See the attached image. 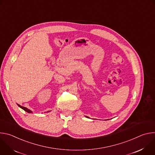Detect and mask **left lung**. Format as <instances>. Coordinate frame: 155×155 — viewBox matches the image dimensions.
Segmentation results:
<instances>
[{"label":"left lung","mask_w":155,"mask_h":155,"mask_svg":"<svg viewBox=\"0 0 155 155\" xmlns=\"http://www.w3.org/2000/svg\"><path fill=\"white\" fill-rule=\"evenodd\" d=\"M86 118H89V117H86Z\"/></svg>","instance_id":"obj_1"}]
</instances>
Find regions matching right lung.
I'll list each match as a JSON object with an SVG mask.
<instances>
[{"mask_svg": "<svg viewBox=\"0 0 155 155\" xmlns=\"http://www.w3.org/2000/svg\"><path fill=\"white\" fill-rule=\"evenodd\" d=\"M17 105H18V107H19L21 108H22V109H23L25 111H26V112H27L28 113H29V114H32V111H31V110H29V109H28V108H26V107H23V106H21V105H19V104H17ZM50 112V111H48V112H47V113H48V112Z\"/></svg>", "mask_w": 155, "mask_h": 155, "instance_id": "1", "label": "right lung"}]
</instances>
